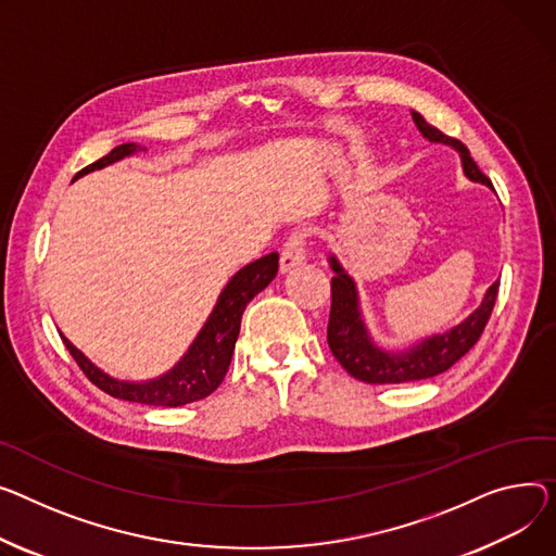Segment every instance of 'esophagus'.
<instances>
[{
    "label": "esophagus",
    "mask_w": 556,
    "mask_h": 556,
    "mask_svg": "<svg viewBox=\"0 0 556 556\" xmlns=\"http://www.w3.org/2000/svg\"><path fill=\"white\" fill-rule=\"evenodd\" d=\"M306 262V232L298 230L288 237V241L281 248V258H279V268L281 273H290L292 268H298Z\"/></svg>",
    "instance_id": "esophagus-1"
}]
</instances>
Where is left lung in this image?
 <instances>
[{
	"instance_id": "left-lung-1",
	"label": "left lung",
	"mask_w": 556,
	"mask_h": 556,
	"mask_svg": "<svg viewBox=\"0 0 556 556\" xmlns=\"http://www.w3.org/2000/svg\"><path fill=\"white\" fill-rule=\"evenodd\" d=\"M412 118L418 131L429 142H442L454 147L460 156L463 172L469 180L483 182L488 188H492V180L478 169V165L469 156V150L460 140L450 138L433 125H429L418 111H412ZM328 264L332 273H336V277L330 281L332 302L328 317V346L346 371L355 380H362L366 384H402L445 374L447 368H452L478 342L480 332H483L496 304L501 283L496 279L485 290V298L480 302V306L450 330L422 338L409 349L384 351L374 342L371 332H368V326L362 317L359 292L353 277L342 268L336 254H328Z\"/></svg>"
}]
</instances>
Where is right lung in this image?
Instances as JSON below:
<instances>
[{
    "label": "right lung",
    "mask_w": 556,
    "mask_h": 556,
    "mask_svg": "<svg viewBox=\"0 0 556 556\" xmlns=\"http://www.w3.org/2000/svg\"><path fill=\"white\" fill-rule=\"evenodd\" d=\"M144 147L136 142H125L111 150L100 161L87 165L76 174V178L102 169L111 163H118L131 154L142 152ZM279 270V254L270 252L256 262L243 266L228 283L220 290L218 300L205 319L199 336L185 351V355L169 368L167 374L144 380V382H129L118 380L114 376L104 374L98 368L80 349L73 346L64 336V346L73 355L83 368V374L104 393L114 395L118 400L127 402H140V404H152V406H182L197 400L207 397L220 382H224L228 366L235 353V344L239 338L241 317L245 306L252 302L254 294L262 292L277 275Z\"/></svg>",
    "instance_id": "right-lung-1"
}]
</instances>
